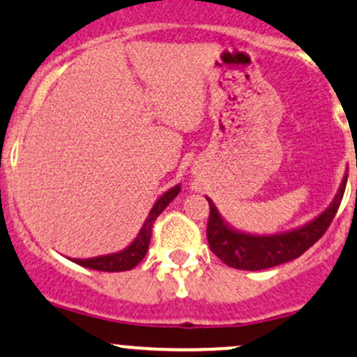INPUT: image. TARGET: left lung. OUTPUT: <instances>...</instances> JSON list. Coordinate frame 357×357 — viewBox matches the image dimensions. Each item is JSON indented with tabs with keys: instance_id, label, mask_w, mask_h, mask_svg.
Here are the masks:
<instances>
[{
	"instance_id": "1",
	"label": "left lung",
	"mask_w": 357,
	"mask_h": 357,
	"mask_svg": "<svg viewBox=\"0 0 357 357\" xmlns=\"http://www.w3.org/2000/svg\"><path fill=\"white\" fill-rule=\"evenodd\" d=\"M345 183L347 174L344 175L332 203L316 218L303 227L273 235H252L234 229L223 220L215 203L206 197L209 203V220L206 230L209 249L229 266L248 271L266 270L299 258L330 227L344 197Z\"/></svg>"
}]
</instances>
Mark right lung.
Listing matches in <instances>:
<instances>
[{
	"label": "right lung",
	"mask_w": 357,
	"mask_h": 357,
	"mask_svg": "<svg viewBox=\"0 0 357 357\" xmlns=\"http://www.w3.org/2000/svg\"><path fill=\"white\" fill-rule=\"evenodd\" d=\"M180 192V183L175 187L168 189L163 196H160L156 199V203L153 204L151 211H149L148 218H146L144 225L139 230L137 237L122 249L119 252H112V255H102L96 256V258H87V259H77L73 258V263L80 264V266L91 268V270L98 271H127L132 268L137 266L142 259H144L146 252L149 249V242H151V234H153V223L158 216L161 215L165 208L178 196ZM70 259V258H68Z\"/></svg>",
	"instance_id": "right-lung-1"
}]
</instances>
